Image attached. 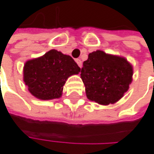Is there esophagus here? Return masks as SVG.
<instances>
[{
    "label": "esophagus",
    "instance_id": "esophagus-1",
    "mask_svg": "<svg viewBox=\"0 0 154 154\" xmlns=\"http://www.w3.org/2000/svg\"><path fill=\"white\" fill-rule=\"evenodd\" d=\"M76 62H77V65H78V66H79L80 68L82 67V60H79V59H77V60H76Z\"/></svg>",
    "mask_w": 154,
    "mask_h": 154
}]
</instances>
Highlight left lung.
Instances as JSON below:
<instances>
[{
	"mask_svg": "<svg viewBox=\"0 0 154 154\" xmlns=\"http://www.w3.org/2000/svg\"><path fill=\"white\" fill-rule=\"evenodd\" d=\"M133 66L124 57L97 50L89 53L81 69L86 97L101 105L113 104L128 90Z\"/></svg>",
	"mask_w": 154,
	"mask_h": 154,
	"instance_id": "8db88e82",
	"label": "left lung"
}]
</instances>
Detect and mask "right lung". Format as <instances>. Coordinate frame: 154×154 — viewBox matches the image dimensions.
<instances>
[{"label": "right lung", "mask_w": 154, "mask_h": 154, "mask_svg": "<svg viewBox=\"0 0 154 154\" xmlns=\"http://www.w3.org/2000/svg\"><path fill=\"white\" fill-rule=\"evenodd\" d=\"M79 72L80 68L69 55L50 50L43 56L25 63L23 80L33 96L40 100H52L61 97L67 79Z\"/></svg>", "instance_id": "obj_1"}]
</instances>
